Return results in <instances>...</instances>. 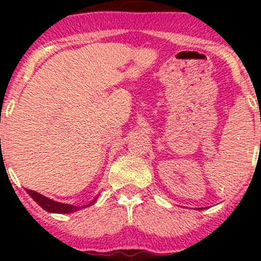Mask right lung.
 <instances>
[{
  "mask_svg": "<svg viewBox=\"0 0 261 261\" xmlns=\"http://www.w3.org/2000/svg\"><path fill=\"white\" fill-rule=\"evenodd\" d=\"M27 193H29L32 199L35 200V201L40 205L41 208L47 212H50V213H71V212H77L82 208H86V206L94 204V201H95V200H94L93 202H90L89 205H85V206H73V205H68V204H62V202L53 201V200L48 199V197H45V196L35 192V191L27 190Z\"/></svg>",
  "mask_w": 261,
  "mask_h": 261,
  "instance_id": "right-lung-1",
  "label": "right lung"
}]
</instances>
